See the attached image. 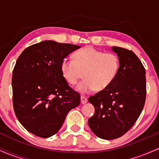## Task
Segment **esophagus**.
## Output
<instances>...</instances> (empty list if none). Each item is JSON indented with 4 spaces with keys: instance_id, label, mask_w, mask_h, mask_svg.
Segmentation results:
<instances>
[{
    "instance_id": "esophagus-1",
    "label": "esophagus",
    "mask_w": 159,
    "mask_h": 159,
    "mask_svg": "<svg viewBox=\"0 0 159 159\" xmlns=\"http://www.w3.org/2000/svg\"><path fill=\"white\" fill-rule=\"evenodd\" d=\"M87 102V97H85V96H81V104H85Z\"/></svg>"
}]
</instances>
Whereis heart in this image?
Here are the masks:
<instances>
[{"mask_svg":"<svg viewBox=\"0 0 159 159\" xmlns=\"http://www.w3.org/2000/svg\"><path fill=\"white\" fill-rule=\"evenodd\" d=\"M120 60L114 53L86 47L74 54L73 59L66 57L61 62L63 76L69 84L75 85L82 77L84 79L78 86L81 93L107 88L120 72Z\"/></svg>","mask_w":159,"mask_h":159,"instance_id":"obj_1","label":"heart"}]
</instances>
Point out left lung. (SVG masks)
<instances>
[{
	"mask_svg": "<svg viewBox=\"0 0 159 159\" xmlns=\"http://www.w3.org/2000/svg\"><path fill=\"white\" fill-rule=\"evenodd\" d=\"M120 60V72L105 90L90 96L95 114L88 120L92 132L105 140L120 138L141 114L147 95L146 71L132 51L113 47Z\"/></svg>",
	"mask_w": 159,
	"mask_h": 159,
	"instance_id": "1",
	"label": "left lung"
}]
</instances>
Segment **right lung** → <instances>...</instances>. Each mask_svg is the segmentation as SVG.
<instances>
[{"label":"right lung","instance_id":"obj_1","mask_svg":"<svg viewBox=\"0 0 159 159\" xmlns=\"http://www.w3.org/2000/svg\"><path fill=\"white\" fill-rule=\"evenodd\" d=\"M80 46L52 40L27 47L12 71V104L16 117L28 132L46 138L59 131L80 94L61 72L63 59Z\"/></svg>","mask_w":159,"mask_h":159}]
</instances>
